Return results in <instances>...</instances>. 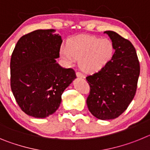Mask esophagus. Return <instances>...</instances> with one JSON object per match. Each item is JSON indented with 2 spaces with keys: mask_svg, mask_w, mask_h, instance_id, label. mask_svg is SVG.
Listing matches in <instances>:
<instances>
[{
  "mask_svg": "<svg viewBox=\"0 0 150 150\" xmlns=\"http://www.w3.org/2000/svg\"><path fill=\"white\" fill-rule=\"evenodd\" d=\"M76 76H77L78 78H82V79H84V78H85L84 75H83V74H81L80 72H76Z\"/></svg>",
  "mask_w": 150,
  "mask_h": 150,
  "instance_id": "34e87169",
  "label": "esophagus"
}]
</instances>
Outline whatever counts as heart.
<instances>
[{
  "mask_svg": "<svg viewBox=\"0 0 150 150\" xmlns=\"http://www.w3.org/2000/svg\"><path fill=\"white\" fill-rule=\"evenodd\" d=\"M67 65H72L79 59V67L87 74L100 71L112 59L114 47L110 40L83 36L74 38L68 46L63 45L59 51Z\"/></svg>",
  "mask_w": 150,
  "mask_h": 150,
  "instance_id": "obj_1",
  "label": "heart"
}]
</instances>
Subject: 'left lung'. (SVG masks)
<instances>
[{"mask_svg":"<svg viewBox=\"0 0 150 150\" xmlns=\"http://www.w3.org/2000/svg\"><path fill=\"white\" fill-rule=\"evenodd\" d=\"M115 52L107 65L86 77L91 88L86 100L97 119H116L128 108L137 90L140 64L132 43L112 30H106Z\"/></svg>","mask_w":150,"mask_h":150,"instance_id":"obj_1","label":"left lung"}]
</instances>
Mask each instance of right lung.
Segmentation results:
<instances>
[{
    "label": "right lung",
    "mask_w": 150,
    "mask_h": 150,
    "mask_svg": "<svg viewBox=\"0 0 150 150\" xmlns=\"http://www.w3.org/2000/svg\"><path fill=\"white\" fill-rule=\"evenodd\" d=\"M55 30H36L22 36L10 60V83L17 104L27 115L53 114L62 95L76 78L75 71L57 63L62 43Z\"/></svg>",
    "instance_id": "add662e5"
}]
</instances>
